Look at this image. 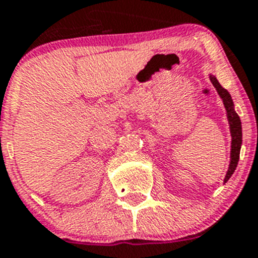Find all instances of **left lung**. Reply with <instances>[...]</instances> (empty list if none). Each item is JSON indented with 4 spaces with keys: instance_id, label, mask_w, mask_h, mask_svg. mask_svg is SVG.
Returning a JSON list of instances; mask_svg holds the SVG:
<instances>
[{
    "instance_id": "left-lung-1",
    "label": "left lung",
    "mask_w": 258,
    "mask_h": 258,
    "mask_svg": "<svg viewBox=\"0 0 258 258\" xmlns=\"http://www.w3.org/2000/svg\"><path fill=\"white\" fill-rule=\"evenodd\" d=\"M210 82L213 83L214 88L218 92L219 97L222 98L223 105H225L226 109V115H227L228 126H230V134H231V152H230V165H228L227 172H226L225 180L223 182H227L228 179L231 178V175L234 174L235 169L237 166V162H239V156H240V148H241V142H243V134H241V122L239 115L235 111L234 102H232L231 95L223 88L219 82L217 80V78L212 74H209Z\"/></svg>"
}]
</instances>
